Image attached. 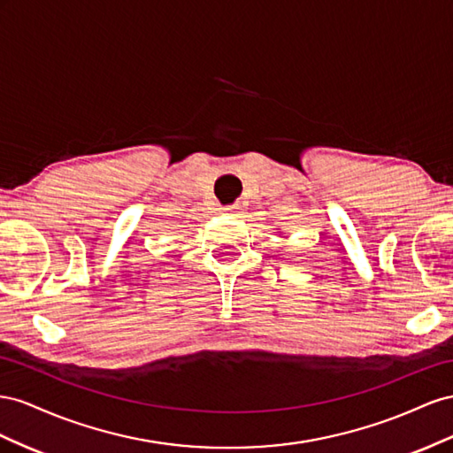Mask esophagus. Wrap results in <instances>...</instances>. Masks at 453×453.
<instances>
[{"instance_id": "34e87169", "label": "esophagus", "mask_w": 453, "mask_h": 453, "mask_svg": "<svg viewBox=\"0 0 453 453\" xmlns=\"http://www.w3.org/2000/svg\"><path fill=\"white\" fill-rule=\"evenodd\" d=\"M224 212L231 214V212H235V211H234V206H226V209H224Z\"/></svg>"}]
</instances>
